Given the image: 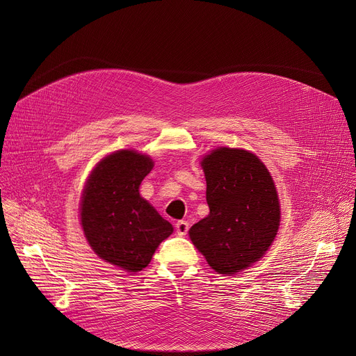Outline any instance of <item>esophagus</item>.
Returning <instances> with one entry per match:
<instances>
[{
	"mask_svg": "<svg viewBox=\"0 0 356 356\" xmlns=\"http://www.w3.org/2000/svg\"><path fill=\"white\" fill-rule=\"evenodd\" d=\"M188 231H189V223L188 222H186V220L176 222V232L179 235H186V234H188Z\"/></svg>",
	"mask_w": 356,
	"mask_h": 356,
	"instance_id": "34e87169",
	"label": "esophagus"
}]
</instances>
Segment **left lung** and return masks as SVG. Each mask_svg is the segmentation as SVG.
Returning a JSON list of instances; mask_svg holds the SVG:
<instances>
[{
	"label": "left lung",
	"instance_id": "1",
	"mask_svg": "<svg viewBox=\"0 0 356 356\" xmlns=\"http://www.w3.org/2000/svg\"><path fill=\"white\" fill-rule=\"evenodd\" d=\"M209 215L189 229L218 274H236L263 257L280 227V202L266 164L242 148L219 147L200 161Z\"/></svg>",
	"mask_w": 356,
	"mask_h": 356
}]
</instances>
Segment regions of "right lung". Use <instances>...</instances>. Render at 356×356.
<instances>
[{"label":"right lung","instance_id":"right-lung-1","mask_svg":"<svg viewBox=\"0 0 356 356\" xmlns=\"http://www.w3.org/2000/svg\"><path fill=\"white\" fill-rule=\"evenodd\" d=\"M153 165L134 149L112 153L93 168L81 199V225L90 248L128 273L145 268L161 241L173 234L172 223L138 192Z\"/></svg>","mask_w":356,"mask_h":356}]
</instances>
